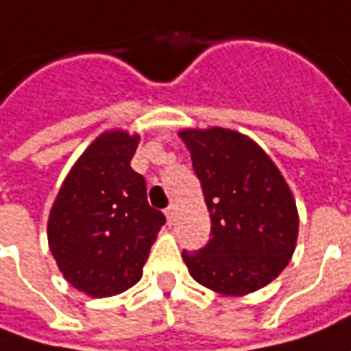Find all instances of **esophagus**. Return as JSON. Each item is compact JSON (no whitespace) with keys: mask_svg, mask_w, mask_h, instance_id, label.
Returning <instances> with one entry per match:
<instances>
[{"mask_svg":"<svg viewBox=\"0 0 351 351\" xmlns=\"http://www.w3.org/2000/svg\"><path fill=\"white\" fill-rule=\"evenodd\" d=\"M165 215H167V219H169V223H171V225L175 223V215H176V212H175V206H173V204H171V206H169V208L165 210Z\"/></svg>","mask_w":351,"mask_h":351,"instance_id":"obj_1","label":"esophagus"}]
</instances>
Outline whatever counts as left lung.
Listing matches in <instances>:
<instances>
[{
	"label": "left lung",
	"mask_w": 351,
	"mask_h": 351,
	"mask_svg": "<svg viewBox=\"0 0 351 351\" xmlns=\"http://www.w3.org/2000/svg\"><path fill=\"white\" fill-rule=\"evenodd\" d=\"M180 138L212 217L206 247L182 250L188 272L223 295H245L268 285L287 266L299 229L284 176L243 134L212 128L184 130Z\"/></svg>",
	"instance_id": "left-lung-1"
}]
</instances>
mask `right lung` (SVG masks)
Listing matches in <instances>:
<instances>
[{
	"label": "right lung",
	"mask_w": 351,
	"mask_h": 351,
	"mask_svg": "<svg viewBox=\"0 0 351 351\" xmlns=\"http://www.w3.org/2000/svg\"><path fill=\"white\" fill-rule=\"evenodd\" d=\"M139 138L106 132L79 157L58 192L48 243L60 270L79 291L110 297L141 278L163 212L147 202L145 178L130 161Z\"/></svg>",
	"instance_id": "1"
}]
</instances>
